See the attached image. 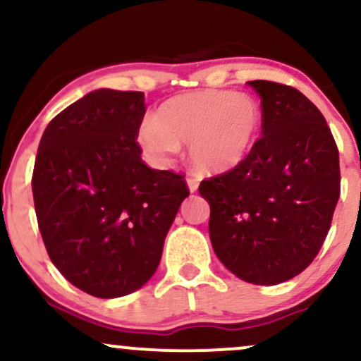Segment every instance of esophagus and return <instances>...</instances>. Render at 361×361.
I'll return each instance as SVG.
<instances>
[{
    "label": "esophagus",
    "instance_id": "1",
    "mask_svg": "<svg viewBox=\"0 0 361 361\" xmlns=\"http://www.w3.org/2000/svg\"><path fill=\"white\" fill-rule=\"evenodd\" d=\"M186 185H188V190L192 193H195L198 190V185H200V181H198V178H193V176H190V178H186Z\"/></svg>",
    "mask_w": 361,
    "mask_h": 361
}]
</instances>
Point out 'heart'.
<instances>
[{
  "mask_svg": "<svg viewBox=\"0 0 361 361\" xmlns=\"http://www.w3.org/2000/svg\"><path fill=\"white\" fill-rule=\"evenodd\" d=\"M263 114L250 94L202 90L168 98L137 128V142L156 163H166L188 144L193 166L202 173L234 169L251 154Z\"/></svg>",
  "mask_w": 361,
  "mask_h": 361,
  "instance_id": "obj_1",
  "label": "heart"
}]
</instances>
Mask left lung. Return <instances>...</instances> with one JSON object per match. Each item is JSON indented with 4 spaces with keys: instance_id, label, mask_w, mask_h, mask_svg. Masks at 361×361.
<instances>
[{
    "instance_id": "left-lung-1",
    "label": "left lung",
    "mask_w": 361,
    "mask_h": 361,
    "mask_svg": "<svg viewBox=\"0 0 361 361\" xmlns=\"http://www.w3.org/2000/svg\"><path fill=\"white\" fill-rule=\"evenodd\" d=\"M261 135L251 154L204 180L210 243L224 267L255 285H276L312 263L339 198V154L317 106L292 86L256 80Z\"/></svg>"
}]
</instances>
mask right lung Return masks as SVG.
<instances>
[{"instance_id": "obj_1", "label": "right lung", "mask_w": 361, "mask_h": 361, "mask_svg": "<svg viewBox=\"0 0 361 361\" xmlns=\"http://www.w3.org/2000/svg\"><path fill=\"white\" fill-rule=\"evenodd\" d=\"M140 91L94 90L51 120L32 192L54 267L100 299L135 292L154 275L181 202L183 176L140 159Z\"/></svg>"}]
</instances>
